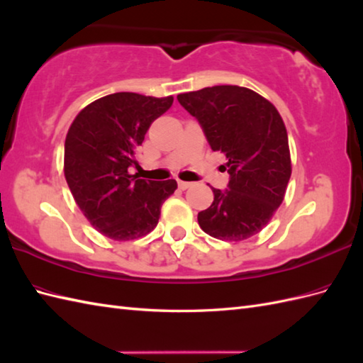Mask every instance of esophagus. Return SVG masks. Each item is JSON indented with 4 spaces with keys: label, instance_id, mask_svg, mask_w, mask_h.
Returning a JSON list of instances; mask_svg holds the SVG:
<instances>
[{
    "label": "esophagus",
    "instance_id": "esophagus-1",
    "mask_svg": "<svg viewBox=\"0 0 363 363\" xmlns=\"http://www.w3.org/2000/svg\"><path fill=\"white\" fill-rule=\"evenodd\" d=\"M192 186V183H189V182H179V188L182 189V191H184V189H188V188H191Z\"/></svg>",
    "mask_w": 363,
    "mask_h": 363
}]
</instances>
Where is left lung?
<instances>
[{
	"label": "left lung",
	"instance_id": "1",
	"mask_svg": "<svg viewBox=\"0 0 363 363\" xmlns=\"http://www.w3.org/2000/svg\"><path fill=\"white\" fill-rule=\"evenodd\" d=\"M199 119L208 145L227 157L228 189L199 213L203 232L221 240H244L265 227L284 199L291 179L288 133L277 108L240 86H212L177 95Z\"/></svg>",
	"mask_w": 363,
	"mask_h": 363
}]
</instances>
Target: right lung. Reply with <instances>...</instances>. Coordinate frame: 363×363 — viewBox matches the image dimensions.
<instances>
[{"label":"right lung","mask_w":363,"mask_h":363,"mask_svg":"<svg viewBox=\"0 0 363 363\" xmlns=\"http://www.w3.org/2000/svg\"><path fill=\"white\" fill-rule=\"evenodd\" d=\"M172 96L116 92L98 98L75 116L65 140V179L77 206L98 232L113 240L148 235L177 182H152L128 172L151 123Z\"/></svg>","instance_id":"1"}]
</instances>
